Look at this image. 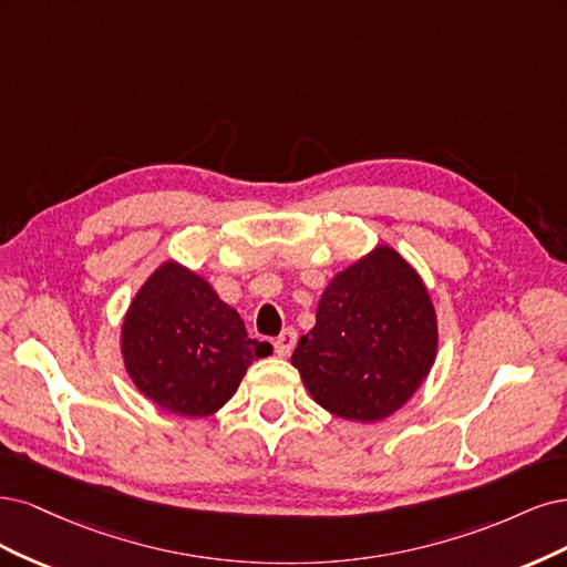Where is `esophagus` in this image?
I'll use <instances>...</instances> for the list:
<instances>
[{
    "mask_svg": "<svg viewBox=\"0 0 567 567\" xmlns=\"http://www.w3.org/2000/svg\"><path fill=\"white\" fill-rule=\"evenodd\" d=\"M272 346H276V353L280 358H287L291 351H295V346H297V332L295 330H285L276 341H272Z\"/></svg>",
    "mask_w": 567,
    "mask_h": 567,
    "instance_id": "esophagus-1",
    "label": "esophagus"
}]
</instances>
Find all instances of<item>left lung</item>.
Masks as SVG:
<instances>
[{"mask_svg":"<svg viewBox=\"0 0 567 567\" xmlns=\"http://www.w3.org/2000/svg\"><path fill=\"white\" fill-rule=\"evenodd\" d=\"M437 320L419 272L389 245L337 272L324 287L316 327L291 364L316 403L351 422H379L429 377Z\"/></svg>","mask_w":567,"mask_h":567,"instance_id":"left-lung-1","label":"left lung"}]
</instances>
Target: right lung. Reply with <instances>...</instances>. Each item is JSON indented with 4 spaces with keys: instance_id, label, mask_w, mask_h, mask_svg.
Returning a JSON list of instances; mask_svg holds the SVG:
<instances>
[{
    "instance_id": "right-lung-1",
    "label": "right lung",
    "mask_w": 567,
    "mask_h": 567,
    "mask_svg": "<svg viewBox=\"0 0 567 567\" xmlns=\"http://www.w3.org/2000/svg\"><path fill=\"white\" fill-rule=\"evenodd\" d=\"M270 353L205 278L176 261L155 268L122 322L126 374L159 410L181 416L221 410L249 364Z\"/></svg>"
}]
</instances>
